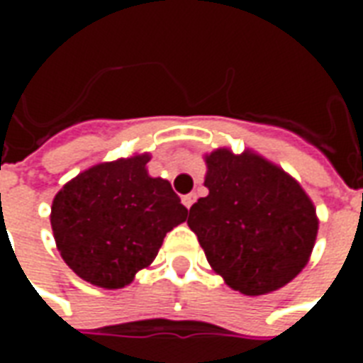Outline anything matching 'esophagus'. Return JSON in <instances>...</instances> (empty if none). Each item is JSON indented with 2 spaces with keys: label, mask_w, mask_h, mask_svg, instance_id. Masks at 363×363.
<instances>
[{
  "label": "esophagus",
  "mask_w": 363,
  "mask_h": 363,
  "mask_svg": "<svg viewBox=\"0 0 363 363\" xmlns=\"http://www.w3.org/2000/svg\"><path fill=\"white\" fill-rule=\"evenodd\" d=\"M194 200H196V194L190 192V194H184V196H182V204L186 206V208H190V206L194 204Z\"/></svg>",
  "instance_id": "esophagus-1"
}]
</instances>
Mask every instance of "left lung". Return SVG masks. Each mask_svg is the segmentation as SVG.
I'll return each instance as SVG.
<instances>
[{
	"instance_id": "8db88e82",
	"label": "left lung",
	"mask_w": 363,
	"mask_h": 363,
	"mask_svg": "<svg viewBox=\"0 0 363 363\" xmlns=\"http://www.w3.org/2000/svg\"><path fill=\"white\" fill-rule=\"evenodd\" d=\"M210 194L190 208L189 228L229 288L262 296L307 264L319 221L289 174L255 153L216 150L206 157Z\"/></svg>"
}]
</instances>
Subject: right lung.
I'll list each match as a JSON object with an SVG mask.
<instances>
[{"mask_svg": "<svg viewBox=\"0 0 363 363\" xmlns=\"http://www.w3.org/2000/svg\"><path fill=\"white\" fill-rule=\"evenodd\" d=\"M150 155L101 163L77 174L52 202L58 251L79 278L118 289L157 257L189 210L171 182L147 174Z\"/></svg>", "mask_w": 363, "mask_h": 363, "instance_id": "add662e5", "label": "right lung"}]
</instances>
